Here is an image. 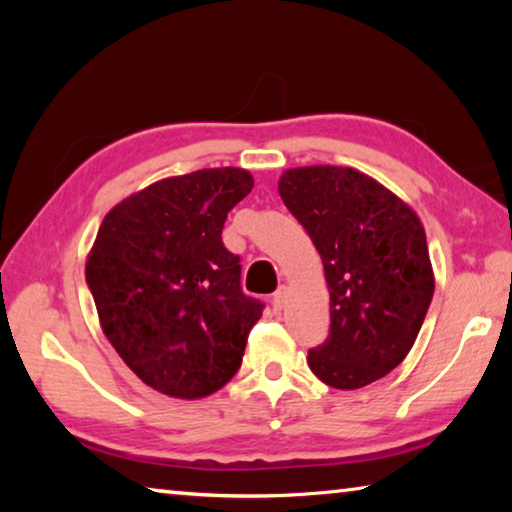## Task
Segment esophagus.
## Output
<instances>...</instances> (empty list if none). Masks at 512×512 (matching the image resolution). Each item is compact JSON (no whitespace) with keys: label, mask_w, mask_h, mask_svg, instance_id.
<instances>
[{"label":"esophagus","mask_w":512,"mask_h":512,"mask_svg":"<svg viewBox=\"0 0 512 512\" xmlns=\"http://www.w3.org/2000/svg\"><path fill=\"white\" fill-rule=\"evenodd\" d=\"M287 296H289V289L284 287V284H280V287H277V291L273 293V309L275 311H280L284 307V302H287Z\"/></svg>","instance_id":"obj_1"}]
</instances>
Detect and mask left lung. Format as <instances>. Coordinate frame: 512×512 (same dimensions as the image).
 <instances>
[{
    "label": "left lung",
    "instance_id": "obj_1",
    "mask_svg": "<svg viewBox=\"0 0 512 512\" xmlns=\"http://www.w3.org/2000/svg\"><path fill=\"white\" fill-rule=\"evenodd\" d=\"M284 205L314 241L329 289V336L307 363L354 391L386 377L413 348L433 298L420 216L368 173L334 164L282 171Z\"/></svg>",
    "mask_w": 512,
    "mask_h": 512
}]
</instances>
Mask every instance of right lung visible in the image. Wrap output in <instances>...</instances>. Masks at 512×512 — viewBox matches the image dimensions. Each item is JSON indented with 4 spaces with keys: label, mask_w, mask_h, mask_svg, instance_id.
<instances>
[{
    "label": "right lung",
    "mask_w": 512,
    "mask_h": 512,
    "mask_svg": "<svg viewBox=\"0 0 512 512\" xmlns=\"http://www.w3.org/2000/svg\"><path fill=\"white\" fill-rule=\"evenodd\" d=\"M250 171L198 169L117 203L85 262L101 332L146 386L201 400L235 377L262 302L239 287V257L221 241Z\"/></svg>",
    "instance_id": "1"
}]
</instances>
